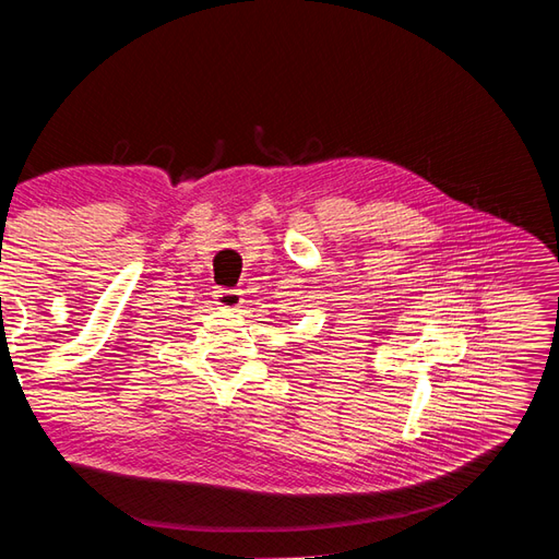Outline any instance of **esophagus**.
I'll return each instance as SVG.
<instances>
[{
  "instance_id": "34e87169",
  "label": "esophagus",
  "mask_w": 559,
  "mask_h": 559,
  "mask_svg": "<svg viewBox=\"0 0 559 559\" xmlns=\"http://www.w3.org/2000/svg\"><path fill=\"white\" fill-rule=\"evenodd\" d=\"M219 305L226 309H238L242 305V293L240 290H231V288H222L217 293Z\"/></svg>"
}]
</instances>
